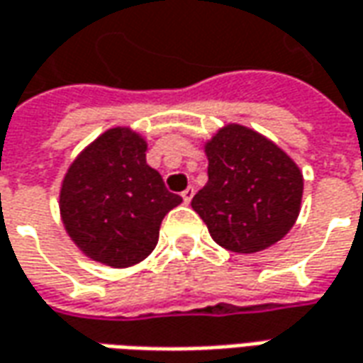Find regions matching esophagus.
<instances>
[{
    "label": "esophagus",
    "instance_id": "obj_1",
    "mask_svg": "<svg viewBox=\"0 0 363 363\" xmlns=\"http://www.w3.org/2000/svg\"><path fill=\"white\" fill-rule=\"evenodd\" d=\"M182 200H184V202H186V204H189L190 200H192V196H194V189H192V186H189V189H184L182 190Z\"/></svg>",
    "mask_w": 363,
    "mask_h": 363
}]
</instances>
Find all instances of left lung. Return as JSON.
Masks as SVG:
<instances>
[{
    "label": "left lung",
    "mask_w": 363,
    "mask_h": 363,
    "mask_svg": "<svg viewBox=\"0 0 363 363\" xmlns=\"http://www.w3.org/2000/svg\"><path fill=\"white\" fill-rule=\"evenodd\" d=\"M206 157L208 182L190 206L218 245L255 253L293 228L303 199V173L273 141L232 123L208 141Z\"/></svg>",
    "instance_id": "8db88e82"
}]
</instances>
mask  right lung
I'll list each match as a JSON object with an SVG mask.
<instances>
[{
    "label": "right lung",
    "mask_w": 363,
    "mask_h": 363,
    "mask_svg": "<svg viewBox=\"0 0 363 363\" xmlns=\"http://www.w3.org/2000/svg\"><path fill=\"white\" fill-rule=\"evenodd\" d=\"M147 143L129 128L108 129L70 164L60 189L68 235L94 261L129 267L155 250L164 214L182 199L145 161Z\"/></svg>",
    "instance_id": "1"
}]
</instances>
